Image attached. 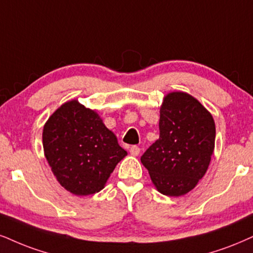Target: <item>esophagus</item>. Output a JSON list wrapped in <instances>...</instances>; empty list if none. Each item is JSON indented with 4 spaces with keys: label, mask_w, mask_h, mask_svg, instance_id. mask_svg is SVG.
<instances>
[{
    "label": "esophagus",
    "mask_w": 253,
    "mask_h": 253,
    "mask_svg": "<svg viewBox=\"0 0 253 253\" xmlns=\"http://www.w3.org/2000/svg\"><path fill=\"white\" fill-rule=\"evenodd\" d=\"M139 152H141V149H139L137 145H133L130 148V154H131L132 156H138Z\"/></svg>",
    "instance_id": "1"
}]
</instances>
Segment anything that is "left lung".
<instances>
[{
  "label": "left lung",
  "instance_id": "obj_1",
  "mask_svg": "<svg viewBox=\"0 0 253 253\" xmlns=\"http://www.w3.org/2000/svg\"><path fill=\"white\" fill-rule=\"evenodd\" d=\"M160 138L141 157L161 193L179 197L207 172L214 149L212 115L186 92L168 93L161 105Z\"/></svg>",
  "mask_w": 253,
  "mask_h": 253
}]
</instances>
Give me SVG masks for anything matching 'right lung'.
<instances>
[{"instance_id":"1","label":"right lung","mask_w":253,"mask_h":253,"mask_svg":"<svg viewBox=\"0 0 253 253\" xmlns=\"http://www.w3.org/2000/svg\"><path fill=\"white\" fill-rule=\"evenodd\" d=\"M43 149L58 183L76 196L104 188L127 155L95 110L73 99L56 110L43 127Z\"/></svg>"}]
</instances>
